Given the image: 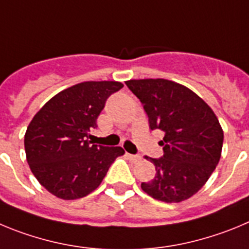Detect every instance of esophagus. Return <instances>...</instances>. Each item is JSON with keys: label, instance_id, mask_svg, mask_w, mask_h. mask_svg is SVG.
I'll list each match as a JSON object with an SVG mask.
<instances>
[{"label": "esophagus", "instance_id": "1", "mask_svg": "<svg viewBox=\"0 0 249 249\" xmlns=\"http://www.w3.org/2000/svg\"><path fill=\"white\" fill-rule=\"evenodd\" d=\"M126 155L127 158H129L131 161H134V162H139V161L141 160L140 155H133V154H126Z\"/></svg>", "mask_w": 249, "mask_h": 249}]
</instances>
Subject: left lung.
I'll return each mask as SVG.
<instances>
[{
    "instance_id": "8db88e82",
    "label": "left lung",
    "mask_w": 249,
    "mask_h": 249,
    "mask_svg": "<svg viewBox=\"0 0 249 249\" xmlns=\"http://www.w3.org/2000/svg\"><path fill=\"white\" fill-rule=\"evenodd\" d=\"M141 102L151 130L165 133L159 159L145 156L156 175L141 189L155 200L181 202L210 178L221 158L223 131L212 109L197 94L166 79L125 82Z\"/></svg>"
}]
</instances>
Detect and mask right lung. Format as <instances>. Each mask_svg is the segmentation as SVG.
<instances>
[{
	"label": "right lung",
	"instance_id": "right-lung-1",
	"mask_svg": "<svg viewBox=\"0 0 249 249\" xmlns=\"http://www.w3.org/2000/svg\"><path fill=\"white\" fill-rule=\"evenodd\" d=\"M119 82H84L60 91L42 107L27 127L24 149L31 171L44 189L63 200L97 189L124 154L120 146L91 145L89 133Z\"/></svg>",
	"mask_w": 249,
	"mask_h": 249
}]
</instances>
